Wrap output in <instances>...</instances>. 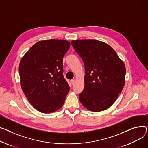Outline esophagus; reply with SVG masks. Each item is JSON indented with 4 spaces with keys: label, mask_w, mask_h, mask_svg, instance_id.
I'll use <instances>...</instances> for the list:
<instances>
[{
    "label": "esophagus",
    "mask_w": 148,
    "mask_h": 148,
    "mask_svg": "<svg viewBox=\"0 0 148 148\" xmlns=\"http://www.w3.org/2000/svg\"><path fill=\"white\" fill-rule=\"evenodd\" d=\"M75 80H74V79L71 80V84H74L75 83Z\"/></svg>",
    "instance_id": "obj_1"
}]
</instances>
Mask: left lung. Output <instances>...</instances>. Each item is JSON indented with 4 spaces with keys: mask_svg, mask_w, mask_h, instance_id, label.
Segmentation results:
<instances>
[{
    "mask_svg": "<svg viewBox=\"0 0 148 148\" xmlns=\"http://www.w3.org/2000/svg\"><path fill=\"white\" fill-rule=\"evenodd\" d=\"M71 44L85 66L84 90L79 95L81 103L93 112L107 110L124 86L126 70L123 61L105 42L85 39L73 40Z\"/></svg>",
    "mask_w": 148,
    "mask_h": 148,
    "instance_id": "8db88e82",
    "label": "left lung"
}]
</instances>
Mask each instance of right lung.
<instances>
[{
  "mask_svg": "<svg viewBox=\"0 0 148 148\" xmlns=\"http://www.w3.org/2000/svg\"><path fill=\"white\" fill-rule=\"evenodd\" d=\"M70 47L66 40H41L21 58L20 85L29 102L39 112H53L65 102L70 87L63 75L62 62Z\"/></svg>",
  "mask_w": 148,
  "mask_h": 148,
  "instance_id": "add662e5",
  "label": "right lung"
}]
</instances>
